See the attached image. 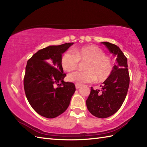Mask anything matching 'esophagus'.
I'll use <instances>...</instances> for the list:
<instances>
[{
	"label": "esophagus",
	"instance_id": "esophagus-1",
	"mask_svg": "<svg viewBox=\"0 0 147 147\" xmlns=\"http://www.w3.org/2000/svg\"><path fill=\"white\" fill-rule=\"evenodd\" d=\"M75 86H76V89H78V88H80L81 86H82V85H79V84H76Z\"/></svg>",
	"mask_w": 147,
	"mask_h": 147
}]
</instances>
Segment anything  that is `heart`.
Returning a JSON list of instances; mask_svg holds the SVG:
<instances>
[{
    "label": "heart",
    "mask_w": 147,
    "mask_h": 147,
    "mask_svg": "<svg viewBox=\"0 0 147 147\" xmlns=\"http://www.w3.org/2000/svg\"><path fill=\"white\" fill-rule=\"evenodd\" d=\"M79 62L86 63L84 71H74L68 74L67 80L77 84L91 83L96 80L98 82L107 80L112 71L111 59L104 52L94 45L83 46L73 50V53L66 52L61 57V65L65 71L76 69Z\"/></svg>",
    "instance_id": "heart-1"
}]
</instances>
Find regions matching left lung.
Segmentation results:
<instances>
[{
    "instance_id": "left-lung-1",
    "label": "left lung",
    "mask_w": 147,
    "mask_h": 147,
    "mask_svg": "<svg viewBox=\"0 0 147 147\" xmlns=\"http://www.w3.org/2000/svg\"><path fill=\"white\" fill-rule=\"evenodd\" d=\"M109 51L116 56V64L110 77L103 83L102 89L91 91L87 98L89 112L98 118H106L115 114L123 105L129 85V74L127 58L119 47L109 42H102Z\"/></svg>"
}]
</instances>
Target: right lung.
<instances>
[{"instance_id": "right-lung-1", "label": "right lung", "mask_w": 147, "mask_h": 147, "mask_svg": "<svg viewBox=\"0 0 147 147\" xmlns=\"http://www.w3.org/2000/svg\"><path fill=\"white\" fill-rule=\"evenodd\" d=\"M73 43L52 45L33 54L27 62L24 92L30 105L38 114L54 118L67 109L76 90L73 83L65 82L62 54Z\"/></svg>"}]
</instances>
